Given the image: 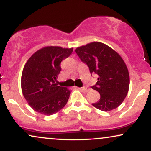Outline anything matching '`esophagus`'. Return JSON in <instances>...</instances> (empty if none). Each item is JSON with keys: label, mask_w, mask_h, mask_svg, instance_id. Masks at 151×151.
I'll use <instances>...</instances> for the list:
<instances>
[{"label": "esophagus", "mask_w": 151, "mask_h": 151, "mask_svg": "<svg viewBox=\"0 0 151 151\" xmlns=\"http://www.w3.org/2000/svg\"><path fill=\"white\" fill-rule=\"evenodd\" d=\"M80 88H81V90L83 92H88V90H89V88H88L87 86H83V87H81Z\"/></svg>", "instance_id": "1"}]
</instances>
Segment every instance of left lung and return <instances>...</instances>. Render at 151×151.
<instances>
[{"mask_svg":"<svg viewBox=\"0 0 151 151\" xmlns=\"http://www.w3.org/2000/svg\"><path fill=\"white\" fill-rule=\"evenodd\" d=\"M80 60L88 67L91 74L98 75V82L91 86L100 99L93 106L102 111L116 109L124 100L129 88L130 78L124 61L108 45L93 42L76 49Z\"/></svg>","mask_w":151,"mask_h":151,"instance_id":"8db88e82","label":"left lung"}]
</instances>
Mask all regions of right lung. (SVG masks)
Segmentation results:
<instances>
[{
	"mask_svg": "<svg viewBox=\"0 0 151 151\" xmlns=\"http://www.w3.org/2000/svg\"><path fill=\"white\" fill-rule=\"evenodd\" d=\"M73 50L57 46L43 47L26 63L22 73L21 88L27 102L35 111L51 115L67 104L71 90L58 86L55 81L60 73L61 62Z\"/></svg>",
	"mask_w": 151,
	"mask_h": 151,
	"instance_id": "1",
	"label": "right lung"
}]
</instances>
